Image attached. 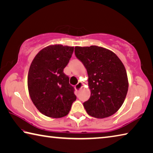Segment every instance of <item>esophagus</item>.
<instances>
[{
    "label": "esophagus",
    "instance_id": "obj_1",
    "mask_svg": "<svg viewBox=\"0 0 153 153\" xmlns=\"http://www.w3.org/2000/svg\"><path fill=\"white\" fill-rule=\"evenodd\" d=\"M82 86H83L82 83L81 82H79L77 84V85H76V86H75V88H76V90H80V89L82 88Z\"/></svg>",
    "mask_w": 153,
    "mask_h": 153
}]
</instances>
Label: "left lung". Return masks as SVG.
<instances>
[{"label":"left lung","instance_id":"obj_1","mask_svg":"<svg viewBox=\"0 0 153 153\" xmlns=\"http://www.w3.org/2000/svg\"><path fill=\"white\" fill-rule=\"evenodd\" d=\"M75 55L88 75L91 94L83 103L87 113L98 119L113 115L123 105L128 90L123 63L113 52L97 46H76Z\"/></svg>","mask_w":153,"mask_h":153}]
</instances>
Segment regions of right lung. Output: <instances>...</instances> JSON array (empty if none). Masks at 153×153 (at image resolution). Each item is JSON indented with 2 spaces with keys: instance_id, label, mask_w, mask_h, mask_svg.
Returning a JSON list of instances; mask_svg holds the SVG:
<instances>
[{
  "instance_id": "obj_1",
  "label": "right lung",
  "mask_w": 153,
  "mask_h": 153,
  "mask_svg": "<svg viewBox=\"0 0 153 153\" xmlns=\"http://www.w3.org/2000/svg\"><path fill=\"white\" fill-rule=\"evenodd\" d=\"M73 46L51 45L33 59L27 76L29 94L33 105L49 117L66 116L76 100L74 88L63 73L74 53Z\"/></svg>"
}]
</instances>
